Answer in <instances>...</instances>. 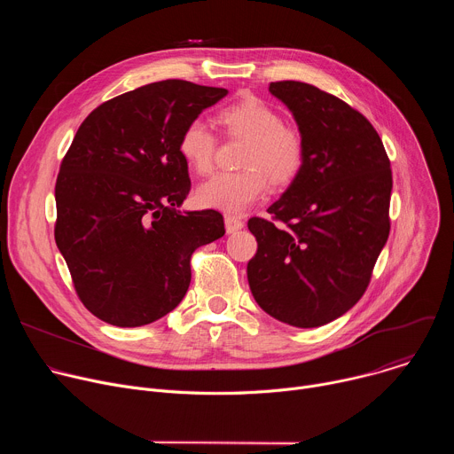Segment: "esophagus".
Wrapping results in <instances>:
<instances>
[{"mask_svg":"<svg viewBox=\"0 0 454 454\" xmlns=\"http://www.w3.org/2000/svg\"><path fill=\"white\" fill-rule=\"evenodd\" d=\"M224 226H226L228 233H235V231L244 228V221L240 217H235V215H226L224 217Z\"/></svg>","mask_w":454,"mask_h":454,"instance_id":"esophagus-1","label":"esophagus"}]
</instances>
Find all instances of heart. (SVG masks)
<instances>
[{"mask_svg": "<svg viewBox=\"0 0 454 454\" xmlns=\"http://www.w3.org/2000/svg\"><path fill=\"white\" fill-rule=\"evenodd\" d=\"M217 123L231 138L246 140L239 172H223L203 183L196 201L203 208L224 214H240L268 192V179L275 186L291 184L305 163V140L282 114L256 97H242L217 113ZM215 137L193 120L179 135L177 151L183 161L196 172L208 174L214 167Z\"/></svg>", "mask_w": 454, "mask_h": 454, "instance_id": "heart-1", "label": "heart"}]
</instances>
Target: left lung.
Returning a JSON list of instances; mask_svg holds the SVG:
<instances>
[{"label": "left lung", "instance_id": "obj_1", "mask_svg": "<svg viewBox=\"0 0 454 454\" xmlns=\"http://www.w3.org/2000/svg\"><path fill=\"white\" fill-rule=\"evenodd\" d=\"M270 91L298 123L305 163L271 219L247 221L258 244L247 282L270 316L312 329L352 309L370 284L390 235L392 168L373 125L341 98L296 81Z\"/></svg>", "mask_w": 454, "mask_h": 454}]
</instances>
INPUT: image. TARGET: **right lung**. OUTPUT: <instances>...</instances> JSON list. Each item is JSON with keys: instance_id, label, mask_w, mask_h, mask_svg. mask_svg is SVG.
<instances>
[{"instance_id": "right-lung-1", "label": "right lung", "mask_w": 454, "mask_h": 454, "mask_svg": "<svg viewBox=\"0 0 454 454\" xmlns=\"http://www.w3.org/2000/svg\"><path fill=\"white\" fill-rule=\"evenodd\" d=\"M228 95L161 81L118 95L81 123L55 183V242L84 307L142 327L179 305L190 258L224 235L215 210L181 212L190 192L183 129Z\"/></svg>"}]
</instances>
